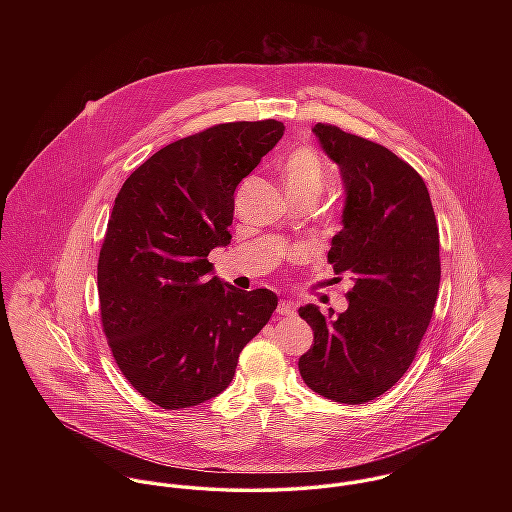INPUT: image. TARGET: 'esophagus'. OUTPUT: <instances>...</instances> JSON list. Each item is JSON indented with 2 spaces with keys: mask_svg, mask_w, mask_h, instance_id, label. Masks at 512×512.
Listing matches in <instances>:
<instances>
[{
  "mask_svg": "<svg viewBox=\"0 0 512 512\" xmlns=\"http://www.w3.org/2000/svg\"><path fill=\"white\" fill-rule=\"evenodd\" d=\"M278 315H284V317H293L295 315V305L290 301H282L278 305Z\"/></svg>",
  "mask_w": 512,
  "mask_h": 512,
  "instance_id": "34e87169",
  "label": "esophagus"
}]
</instances>
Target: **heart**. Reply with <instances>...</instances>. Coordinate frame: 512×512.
<instances>
[{
  "label": "heart",
  "mask_w": 512,
  "mask_h": 512,
  "mask_svg": "<svg viewBox=\"0 0 512 512\" xmlns=\"http://www.w3.org/2000/svg\"><path fill=\"white\" fill-rule=\"evenodd\" d=\"M284 183L290 197L309 195L317 199L325 187V169L313 149L299 147L290 153L284 163Z\"/></svg>",
  "instance_id": "b5f03b06"
}]
</instances>
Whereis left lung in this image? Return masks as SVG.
Segmentation results:
<instances>
[{
    "label": "left lung",
    "instance_id": "obj_1",
    "mask_svg": "<svg viewBox=\"0 0 512 512\" xmlns=\"http://www.w3.org/2000/svg\"><path fill=\"white\" fill-rule=\"evenodd\" d=\"M345 185L343 230L327 254L349 276V307L325 319L299 307L313 347L299 374L323 398L363 404L392 388L412 365L438 299L439 232L428 187L396 153L331 124H315ZM341 280V278H335Z\"/></svg>",
    "mask_w": 512,
    "mask_h": 512
}]
</instances>
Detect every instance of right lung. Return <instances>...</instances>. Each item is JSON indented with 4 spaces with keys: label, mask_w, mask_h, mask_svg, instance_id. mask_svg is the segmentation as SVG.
<instances>
[{
    "label": "right lung",
    "mask_w": 512,
    "mask_h": 512,
    "mask_svg": "<svg viewBox=\"0 0 512 512\" xmlns=\"http://www.w3.org/2000/svg\"><path fill=\"white\" fill-rule=\"evenodd\" d=\"M278 120L228 122L153 153L122 185L98 258L102 329L128 382L179 410L215 398L278 297L217 276L238 183L280 142Z\"/></svg>",
    "instance_id": "right-lung-1"
}]
</instances>
